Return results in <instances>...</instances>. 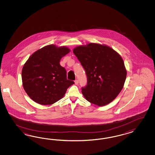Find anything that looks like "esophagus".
I'll return each instance as SVG.
<instances>
[{"label":"esophagus","mask_w":155,"mask_h":155,"mask_svg":"<svg viewBox=\"0 0 155 155\" xmlns=\"http://www.w3.org/2000/svg\"><path fill=\"white\" fill-rule=\"evenodd\" d=\"M74 82H75V84H78V80H75V81H74Z\"/></svg>","instance_id":"34e87169"}]
</instances>
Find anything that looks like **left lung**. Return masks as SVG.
<instances>
[{"label": "left lung", "instance_id": "8db88e82", "mask_svg": "<svg viewBox=\"0 0 155 155\" xmlns=\"http://www.w3.org/2000/svg\"><path fill=\"white\" fill-rule=\"evenodd\" d=\"M73 53L86 72L87 84L82 93L90 103L102 106L112 102L121 91L127 71L120 56L112 48L90 43Z\"/></svg>", "mask_w": 155, "mask_h": 155}]
</instances>
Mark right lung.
Instances as JSON below:
<instances>
[{"label":"right lung","instance_id":"right-lung-1","mask_svg":"<svg viewBox=\"0 0 155 155\" xmlns=\"http://www.w3.org/2000/svg\"><path fill=\"white\" fill-rule=\"evenodd\" d=\"M70 52L66 47L54 45L43 47L33 53L24 64L21 77L23 87L33 101L52 104L62 98L74 82L67 80L61 58Z\"/></svg>","mask_w":155,"mask_h":155}]
</instances>
